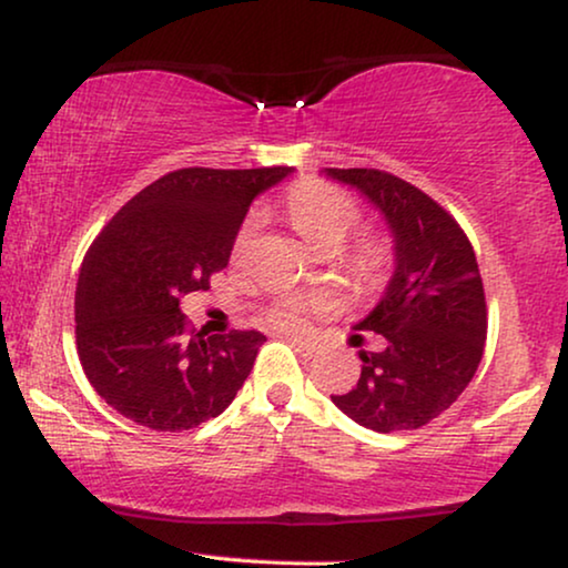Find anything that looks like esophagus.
Instances as JSON below:
<instances>
[{
    "label": "esophagus",
    "instance_id": "1",
    "mask_svg": "<svg viewBox=\"0 0 568 568\" xmlns=\"http://www.w3.org/2000/svg\"><path fill=\"white\" fill-rule=\"evenodd\" d=\"M286 341H290V344L294 346V352H297L300 356H305V359H310V356L317 354V346L313 344V341H305V338H297V336H292Z\"/></svg>",
    "mask_w": 568,
    "mask_h": 568
}]
</instances>
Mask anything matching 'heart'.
I'll return each instance as SVG.
<instances>
[{
  "instance_id": "obj_1",
  "label": "heart",
  "mask_w": 568,
  "mask_h": 568,
  "mask_svg": "<svg viewBox=\"0 0 568 568\" xmlns=\"http://www.w3.org/2000/svg\"><path fill=\"white\" fill-rule=\"evenodd\" d=\"M286 220H290L292 230L305 240L315 251L328 253L344 243L348 232L354 230V224L359 222V206L356 201L344 193L336 185L321 183V181H302L294 185L286 196ZM255 230V222L247 220L240 227L235 237V255L245 251V245L251 243ZM387 251L379 240H364L354 251V266L362 276H377L385 268ZM325 302L317 300L313 305L302 300H286L282 305L271 310V321L278 328L297 331L305 323L310 307H323Z\"/></svg>"
}]
</instances>
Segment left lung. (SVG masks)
I'll use <instances>...</instances> for the list:
<instances>
[{
    "instance_id": "left-lung-1",
    "label": "left lung",
    "mask_w": 568,
    "mask_h": 568,
    "mask_svg": "<svg viewBox=\"0 0 568 568\" xmlns=\"http://www.w3.org/2000/svg\"><path fill=\"white\" fill-rule=\"evenodd\" d=\"M383 214L395 268L375 310L356 323L379 333V352H359L362 375L331 400L372 432L429 424L476 375L486 344V297L470 240L416 185L375 168H325Z\"/></svg>"
}]
</instances>
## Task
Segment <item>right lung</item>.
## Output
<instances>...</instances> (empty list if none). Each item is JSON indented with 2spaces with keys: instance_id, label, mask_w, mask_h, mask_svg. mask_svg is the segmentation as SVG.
Segmentation results:
<instances>
[{
  "instance_id": "obj_1",
  "label": "right lung",
  "mask_w": 568,
  "mask_h": 568,
  "mask_svg": "<svg viewBox=\"0 0 568 568\" xmlns=\"http://www.w3.org/2000/svg\"><path fill=\"white\" fill-rule=\"evenodd\" d=\"M292 168H183L139 191L90 245L74 294L77 354L108 406L154 432L220 416L266 336L193 333L181 297L227 266L253 199Z\"/></svg>"
}]
</instances>
